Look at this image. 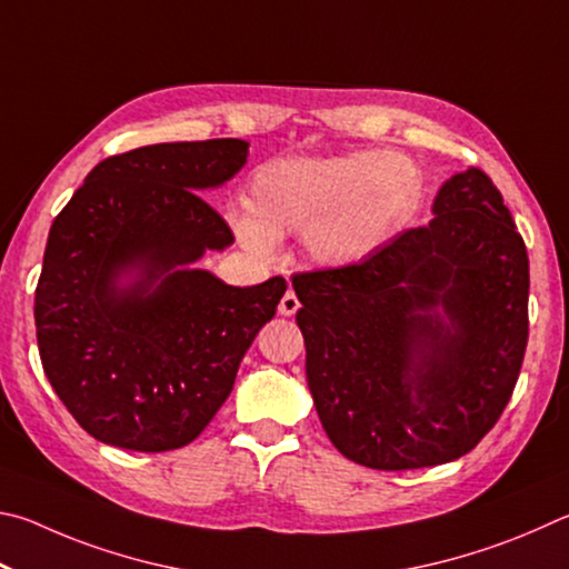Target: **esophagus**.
Wrapping results in <instances>:
<instances>
[{"label": "esophagus", "instance_id": "34e87169", "mask_svg": "<svg viewBox=\"0 0 569 569\" xmlns=\"http://www.w3.org/2000/svg\"><path fill=\"white\" fill-rule=\"evenodd\" d=\"M297 310H300V300H297L295 292H287L282 297V302H279V315L292 317V315H297Z\"/></svg>", "mask_w": 569, "mask_h": 569}]
</instances>
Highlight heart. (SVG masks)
Listing matches in <instances>:
<instances>
[{"instance_id": "1", "label": "heart", "mask_w": 569, "mask_h": 569, "mask_svg": "<svg viewBox=\"0 0 569 569\" xmlns=\"http://www.w3.org/2000/svg\"><path fill=\"white\" fill-rule=\"evenodd\" d=\"M420 197V169L402 154L277 157L249 177L247 214L232 227L257 257H274L277 237L302 232L315 262L347 267L380 249Z\"/></svg>"}]
</instances>
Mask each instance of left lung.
<instances>
[{
    "label": "left lung",
    "instance_id": "obj_1",
    "mask_svg": "<svg viewBox=\"0 0 569 569\" xmlns=\"http://www.w3.org/2000/svg\"><path fill=\"white\" fill-rule=\"evenodd\" d=\"M432 209L430 224L362 262L292 277L317 415L337 450L372 470L475 450L522 370L530 259L500 189L470 167Z\"/></svg>",
    "mask_w": 569,
    "mask_h": 569
}]
</instances>
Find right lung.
Masks as SVG:
<instances>
[{"mask_svg": "<svg viewBox=\"0 0 569 569\" xmlns=\"http://www.w3.org/2000/svg\"><path fill=\"white\" fill-rule=\"evenodd\" d=\"M242 139L129 149L87 174L49 229L34 292L47 380L84 432L134 452L202 435L287 282L229 287L187 269L234 234L199 189L247 162ZM143 272L119 291L116 277Z\"/></svg>", "mask_w": 569, "mask_h": 569, "instance_id": "obj_1", "label": "right lung"}]
</instances>
